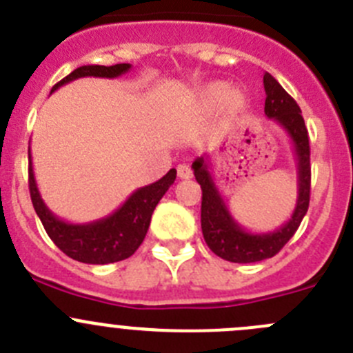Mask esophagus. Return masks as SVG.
I'll use <instances>...</instances> for the list:
<instances>
[{
	"instance_id": "obj_1",
	"label": "esophagus",
	"mask_w": 353,
	"mask_h": 353,
	"mask_svg": "<svg viewBox=\"0 0 353 353\" xmlns=\"http://www.w3.org/2000/svg\"><path fill=\"white\" fill-rule=\"evenodd\" d=\"M177 176H179V179H190V177L193 176V172H191L190 165L181 163V165H177Z\"/></svg>"
}]
</instances>
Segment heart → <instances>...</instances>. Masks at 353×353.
Wrapping results in <instances>:
<instances>
[{"mask_svg":"<svg viewBox=\"0 0 353 353\" xmlns=\"http://www.w3.org/2000/svg\"><path fill=\"white\" fill-rule=\"evenodd\" d=\"M201 101L207 107H217V105L229 101L232 110H239L245 107V98L238 91H232L231 85L225 82H210L201 90Z\"/></svg>","mask_w":353,"mask_h":353,"instance_id":"b5f03b06","label":"heart"}]
</instances>
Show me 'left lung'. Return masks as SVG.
<instances>
[{
  "mask_svg": "<svg viewBox=\"0 0 353 353\" xmlns=\"http://www.w3.org/2000/svg\"><path fill=\"white\" fill-rule=\"evenodd\" d=\"M263 112L288 132L299 163V196L290 221L272 232L246 231L234 221L228 205L224 203V198L219 193L208 170L207 155L198 157L191 165L201 186V232L205 243L215 255L236 263L260 262L274 256L296 232L310 201V146L302 110L268 72L263 74Z\"/></svg>",
  "mask_w": 353,
  "mask_h": 353,
  "instance_id": "obj_1",
  "label": "left lung"
}]
</instances>
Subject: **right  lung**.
<instances>
[{"mask_svg":"<svg viewBox=\"0 0 353 353\" xmlns=\"http://www.w3.org/2000/svg\"><path fill=\"white\" fill-rule=\"evenodd\" d=\"M131 68V63H117L112 67L105 65H82L74 72L61 79L53 85L57 91L60 85L75 81L79 77H108L114 79L125 74ZM176 181V169H170L162 179L157 183L136 190L114 214L100 221L88 222V224H70L46 207L37 190L34 179L32 159L29 150V191L34 210L43 222L51 241L70 259L84 263H112L119 260L129 259L145 239L150 228L152 214L163 194Z\"/></svg>","mask_w":353,"mask_h":353,"instance_id":"add662e5","label":"right lung"}]
</instances>
